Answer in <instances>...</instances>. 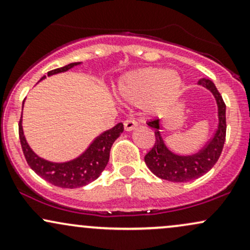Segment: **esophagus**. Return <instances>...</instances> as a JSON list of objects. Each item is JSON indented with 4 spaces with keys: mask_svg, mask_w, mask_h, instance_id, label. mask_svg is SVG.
<instances>
[{
    "mask_svg": "<svg viewBox=\"0 0 250 250\" xmlns=\"http://www.w3.org/2000/svg\"><path fill=\"white\" fill-rule=\"evenodd\" d=\"M123 125H125V131H131L137 127V125H139V123L135 121L134 119H128V120H125Z\"/></svg>",
    "mask_w": 250,
    "mask_h": 250,
    "instance_id": "obj_1",
    "label": "esophagus"
}]
</instances>
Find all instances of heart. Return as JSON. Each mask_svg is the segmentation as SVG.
Masks as SVG:
<instances>
[{
	"mask_svg": "<svg viewBox=\"0 0 250 250\" xmlns=\"http://www.w3.org/2000/svg\"><path fill=\"white\" fill-rule=\"evenodd\" d=\"M183 80L176 70L142 68L119 80L116 95L121 100L141 105L147 115H161L176 104Z\"/></svg>",
	"mask_w": 250,
	"mask_h": 250,
	"instance_id": "obj_1",
	"label": "heart"
}]
</instances>
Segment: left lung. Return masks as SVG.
<instances>
[{
    "label": "left lung",
    "instance_id": "8db88e82",
    "mask_svg": "<svg viewBox=\"0 0 250 250\" xmlns=\"http://www.w3.org/2000/svg\"><path fill=\"white\" fill-rule=\"evenodd\" d=\"M201 87L207 89L214 96L217 105V128L214 136L200 151L193 155H179L167 147L160 131V119L148 122L155 129L156 141L153 149L145 156V162L150 171L162 180L171 182H188L199 179L214 167L222 153L226 141V104L219 90L210 80L203 79L199 82Z\"/></svg>",
    "mask_w": 250,
    "mask_h": 250
}]
</instances>
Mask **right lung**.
<instances>
[{"label":"right lung","instance_id":"obj_1","mask_svg":"<svg viewBox=\"0 0 250 250\" xmlns=\"http://www.w3.org/2000/svg\"><path fill=\"white\" fill-rule=\"evenodd\" d=\"M80 64H81V62L69 63L64 67L48 71V76L65 73V71ZM44 79L45 76L41 77L39 82H41ZM23 104H22V108H23ZM19 133L22 150H23L24 157L29 167L39 176H41L42 179H44L51 185L61 188L73 189L87 186L88 183L95 181L102 174V171L108 165L111 146L117 137L123 133V125L117 123L114 128L102 133L90 143V146L80 156L67 162L48 161V160L39 156L31 149L24 136L23 127H22V115L19 125Z\"/></svg>","mask_w":250,"mask_h":250}]
</instances>
